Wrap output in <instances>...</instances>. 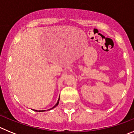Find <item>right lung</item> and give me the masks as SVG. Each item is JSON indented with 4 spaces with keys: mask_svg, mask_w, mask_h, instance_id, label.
Returning a JSON list of instances; mask_svg holds the SVG:
<instances>
[{
    "mask_svg": "<svg viewBox=\"0 0 134 134\" xmlns=\"http://www.w3.org/2000/svg\"><path fill=\"white\" fill-rule=\"evenodd\" d=\"M59 101H60V97H59L58 100V102H57V103L55 104V105H54V107H52V108L49 109H48V110H49H49L55 108V107H56V106H58V104H59ZM34 111H38V112H43V111H46V110H42V111H37V110H35V109H34Z\"/></svg>",
    "mask_w": 134,
    "mask_h": 134,
    "instance_id": "obj_1",
    "label": "right lung"
}]
</instances>
